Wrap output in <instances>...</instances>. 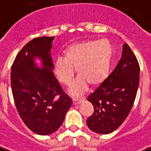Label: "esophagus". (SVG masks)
Returning <instances> with one entry per match:
<instances>
[{"mask_svg":"<svg viewBox=\"0 0 151 151\" xmlns=\"http://www.w3.org/2000/svg\"><path fill=\"white\" fill-rule=\"evenodd\" d=\"M81 99H78V98H73V99H72V103H73V105H78V104L81 103Z\"/></svg>","mask_w":151,"mask_h":151,"instance_id":"34e87169","label":"esophagus"}]
</instances>
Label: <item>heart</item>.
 Here are the masks:
<instances>
[{"label": "heart", "instance_id": "obj_1", "mask_svg": "<svg viewBox=\"0 0 151 151\" xmlns=\"http://www.w3.org/2000/svg\"><path fill=\"white\" fill-rule=\"evenodd\" d=\"M64 57L55 60L53 70L56 76L65 86H69L76 69L78 78L70 87L73 95H81L87 83L96 86L107 78L110 68L113 49L107 39L84 41L65 48Z\"/></svg>", "mask_w": 151, "mask_h": 151}]
</instances>
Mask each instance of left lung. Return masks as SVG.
<instances>
[{"instance_id":"1","label":"left lung","mask_w":151,"mask_h":151,"mask_svg":"<svg viewBox=\"0 0 151 151\" xmlns=\"http://www.w3.org/2000/svg\"><path fill=\"white\" fill-rule=\"evenodd\" d=\"M139 83V65L127 43L120 61L108 78L87 97L94 113L87 118L88 128L99 134L117 129L130 113Z\"/></svg>"}]
</instances>
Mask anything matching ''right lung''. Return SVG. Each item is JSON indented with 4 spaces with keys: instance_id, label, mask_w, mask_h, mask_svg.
Returning <instances> with one entry per match:
<instances>
[{
    "instance_id": "1",
    "label": "right lung",
    "mask_w": 151,
    "mask_h": 151,
    "mask_svg": "<svg viewBox=\"0 0 151 151\" xmlns=\"http://www.w3.org/2000/svg\"><path fill=\"white\" fill-rule=\"evenodd\" d=\"M55 37H39L26 44L12 66L11 86L21 119L41 135L58 130L72 99L63 91L53 74L51 48ZM39 59L38 67L35 59Z\"/></svg>"
}]
</instances>
